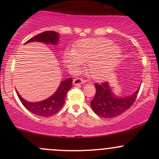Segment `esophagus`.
I'll list each match as a JSON object with an SVG mask.
<instances>
[{
  "label": "esophagus",
  "mask_w": 159,
  "mask_h": 159,
  "mask_svg": "<svg viewBox=\"0 0 159 159\" xmlns=\"http://www.w3.org/2000/svg\"><path fill=\"white\" fill-rule=\"evenodd\" d=\"M86 82L84 79L81 78H76L73 80V84L74 85H78V84H83Z\"/></svg>",
  "instance_id": "obj_1"
}]
</instances>
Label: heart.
I'll list each match as a JSON object with an SVG mask.
<instances>
[{
    "instance_id": "obj_1",
    "label": "heart",
    "mask_w": 159,
    "mask_h": 159,
    "mask_svg": "<svg viewBox=\"0 0 159 159\" xmlns=\"http://www.w3.org/2000/svg\"><path fill=\"white\" fill-rule=\"evenodd\" d=\"M112 41L105 38L85 39L75 45L72 52L66 53V58L69 64L78 66L88 63L89 74L96 81L105 80L120 62L121 52Z\"/></svg>"
}]
</instances>
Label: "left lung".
<instances>
[{
    "instance_id": "left-lung-1",
    "label": "left lung",
    "mask_w": 159,
    "mask_h": 159,
    "mask_svg": "<svg viewBox=\"0 0 159 159\" xmlns=\"http://www.w3.org/2000/svg\"><path fill=\"white\" fill-rule=\"evenodd\" d=\"M96 92L90 105L93 110L98 116L103 118H114L127 111L136 101L138 90L132 96L119 98L111 93L107 82L95 83Z\"/></svg>"
}]
</instances>
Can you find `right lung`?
<instances>
[{"label":"right lung","instance_id":"add662e5","mask_svg":"<svg viewBox=\"0 0 159 159\" xmlns=\"http://www.w3.org/2000/svg\"><path fill=\"white\" fill-rule=\"evenodd\" d=\"M59 40V36L57 32L54 31H45L38 34L34 37L30 38L27 40L25 43H31V42H39V43H52V44H57ZM72 87V78H69L64 80L61 83V85L58 87L53 96L50 98H47L44 101L39 102H29L21 97V96L17 93L19 98L25 106L29 111L37 116H43V117H48V116H53L57 114L63 105H64L66 96L67 92L69 89Z\"/></svg>","mask_w":159,"mask_h":159}]
</instances>
